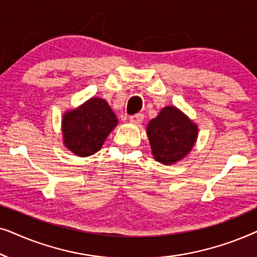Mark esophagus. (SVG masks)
<instances>
[{
  "mask_svg": "<svg viewBox=\"0 0 257 257\" xmlns=\"http://www.w3.org/2000/svg\"><path fill=\"white\" fill-rule=\"evenodd\" d=\"M144 120V114L142 113H137V114H133L130 117V121L132 122V124H140V122H143Z\"/></svg>",
  "mask_w": 257,
  "mask_h": 257,
  "instance_id": "obj_1",
  "label": "esophagus"
}]
</instances>
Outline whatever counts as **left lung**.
I'll use <instances>...</instances> for the list:
<instances>
[{
    "label": "left lung",
    "instance_id": "obj_1",
    "mask_svg": "<svg viewBox=\"0 0 257 257\" xmlns=\"http://www.w3.org/2000/svg\"><path fill=\"white\" fill-rule=\"evenodd\" d=\"M146 133L154 159L170 166L188 156L198 139L199 127L178 107L165 106L149 121Z\"/></svg>",
    "mask_w": 257,
    "mask_h": 257
}]
</instances>
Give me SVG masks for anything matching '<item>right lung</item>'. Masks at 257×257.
Returning <instances> with one entry per match:
<instances>
[{"label":"right lung","mask_w":257,"mask_h":257,"mask_svg":"<svg viewBox=\"0 0 257 257\" xmlns=\"http://www.w3.org/2000/svg\"><path fill=\"white\" fill-rule=\"evenodd\" d=\"M118 125L117 115L103 98L92 97L62 117L63 144L78 157L98 152Z\"/></svg>","instance_id":"right-lung-1"}]
</instances>
